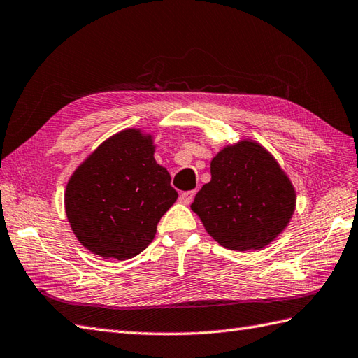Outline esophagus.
I'll use <instances>...</instances> for the list:
<instances>
[{
  "instance_id": "1",
  "label": "esophagus",
  "mask_w": 358,
  "mask_h": 358,
  "mask_svg": "<svg viewBox=\"0 0 358 358\" xmlns=\"http://www.w3.org/2000/svg\"><path fill=\"white\" fill-rule=\"evenodd\" d=\"M195 194H196V190H187V192H181L180 194V201L185 203V204L192 203Z\"/></svg>"
}]
</instances>
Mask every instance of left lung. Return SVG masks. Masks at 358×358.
<instances>
[{"label": "left lung", "mask_w": 358, "mask_h": 358, "mask_svg": "<svg viewBox=\"0 0 358 358\" xmlns=\"http://www.w3.org/2000/svg\"><path fill=\"white\" fill-rule=\"evenodd\" d=\"M210 173L212 180L190 207L222 247L257 250L292 220L296 206L292 181L256 141L224 148L212 160Z\"/></svg>", "instance_id": "8db88e82"}]
</instances>
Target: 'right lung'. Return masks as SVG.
Listing matches in <instances>:
<instances>
[{"label": "right lung", "mask_w": 358, "mask_h": 358, "mask_svg": "<svg viewBox=\"0 0 358 358\" xmlns=\"http://www.w3.org/2000/svg\"><path fill=\"white\" fill-rule=\"evenodd\" d=\"M177 198L169 172L154 159L152 137L124 129L74 171L65 212L82 245L124 261L152 243L157 224Z\"/></svg>", "instance_id": "add662e5"}]
</instances>
